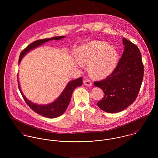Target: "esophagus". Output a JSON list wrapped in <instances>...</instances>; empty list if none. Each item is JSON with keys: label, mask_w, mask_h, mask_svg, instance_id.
Wrapping results in <instances>:
<instances>
[{"label": "esophagus", "mask_w": 158, "mask_h": 158, "mask_svg": "<svg viewBox=\"0 0 158 158\" xmlns=\"http://www.w3.org/2000/svg\"><path fill=\"white\" fill-rule=\"evenodd\" d=\"M84 84L86 86H88V87H90L92 85V82L90 81V80H84Z\"/></svg>", "instance_id": "34e87169"}]
</instances>
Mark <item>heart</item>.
Masks as SVG:
<instances>
[{"label": "heart", "mask_w": 158, "mask_h": 158, "mask_svg": "<svg viewBox=\"0 0 158 158\" xmlns=\"http://www.w3.org/2000/svg\"><path fill=\"white\" fill-rule=\"evenodd\" d=\"M76 64L88 66L90 76L101 79L110 75L117 66L118 54L117 49L107 43L92 41L80 46L76 50Z\"/></svg>", "instance_id": "heart-1"}]
</instances>
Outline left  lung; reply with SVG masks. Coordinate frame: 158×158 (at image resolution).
I'll use <instances>...</instances> for the list:
<instances>
[{
    "label": "left lung",
    "mask_w": 158,
    "mask_h": 158,
    "mask_svg": "<svg viewBox=\"0 0 158 158\" xmlns=\"http://www.w3.org/2000/svg\"><path fill=\"white\" fill-rule=\"evenodd\" d=\"M123 54L113 73L106 78L95 81L104 92L98 106L109 113L120 112L135 101L143 77L144 68L139 48L123 38Z\"/></svg>",
    "instance_id": "8db88e82"
}]
</instances>
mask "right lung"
Instances as JSON below:
<instances>
[{"label":"right lung","mask_w":158,"mask_h":158,"mask_svg":"<svg viewBox=\"0 0 158 158\" xmlns=\"http://www.w3.org/2000/svg\"><path fill=\"white\" fill-rule=\"evenodd\" d=\"M64 38L65 36H55L51 38L43 39L34 41L30 45H28L21 53L19 58V64L21 63L23 57L31 50H33L49 41L60 40ZM18 81L19 90L23 95V98L24 99L28 106H29V107L35 113H38L47 118H55L61 115L64 113L70 103L73 91L76 88L81 86L83 84V79L81 77L70 81V82L68 83L67 86L62 92V93L60 94V95L58 97V98L54 102L47 105H38L31 102L25 97L21 89L19 83V80H18Z\"/></svg>","instance_id":"1"}]
</instances>
